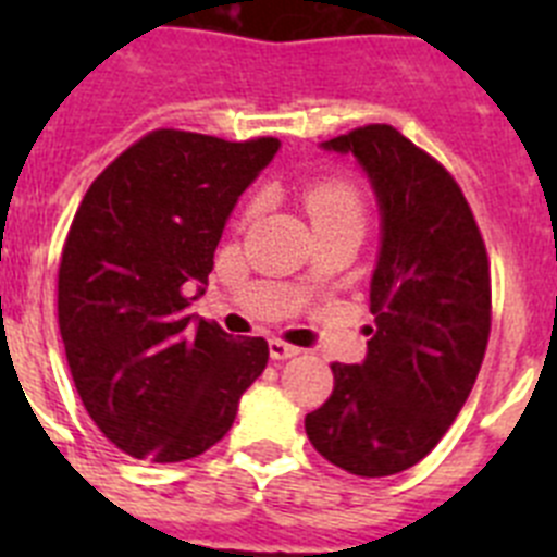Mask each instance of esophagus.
<instances>
[{"instance_id":"1","label":"esophagus","mask_w":557,"mask_h":557,"mask_svg":"<svg viewBox=\"0 0 557 557\" xmlns=\"http://www.w3.org/2000/svg\"><path fill=\"white\" fill-rule=\"evenodd\" d=\"M301 354V348L298 346H289V343H284V339L273 337L270 339V357L273 359H289V357H298Z\"/></svg>"}]
</instances>
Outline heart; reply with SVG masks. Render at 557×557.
<instances>
[{
	"mask_svg": "<svg viewBox=\"0 0 557 557\" xmlns=\"http://www.w3.org/2000/svg\"><path fill=\"white\" fill-rule=\"evenodd\" d=\"M259 206H262V200L250 198L248 203H245L243 220L256 218ZM304 206H307L309 218H312L314 225L337 223V220H357V223L366 220L362 195H359V189L351 181L343 178H326L309 184L307 189H304Z\"/></svg>",
	"mask_w": 557,
	"mask_h": 557,
	"instance_id": "obj_1",
	"label": "heart"
}]
</instances>
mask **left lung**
Wrapping results in <instances>:
<instances>
[{"label":"left lung","mask_w":557,"mask_h":557,"mask_svg":"<svg viewBox=\"0 0 557 557\" xmlns=\"http://www.w3.org/2000/svg\"><path fill=\"white\" fill-rule=\"evenodd\" d=\"M323 147L354 152L368 172L382 250L366 362H332V396L304 426L348 474L391 476L435 449L474 387L491 334V262L451 172L396 127H354Z\"/></svg>","instance_id":"8db88e82"}]
</instances>
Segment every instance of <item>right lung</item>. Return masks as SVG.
I'll return each mask as SVG.
<instances>
[{"instance_id": "obj_1", "label": "right lung", "mask_w": 557, "mask_h": 557, "mask_svg": "<svg viewBox=\"0 0 557 557\" xmlns=\"http://www.w3.org/2000/svg\"><path fill=\"white\" fill-rule=\"evenodd\" d=\"M278 150L159 127L95 178L58 268V326L81 401L125 455L181 462L231 430L268 339L191 323L236 198Z\"/></svg>"}]
</instances>
